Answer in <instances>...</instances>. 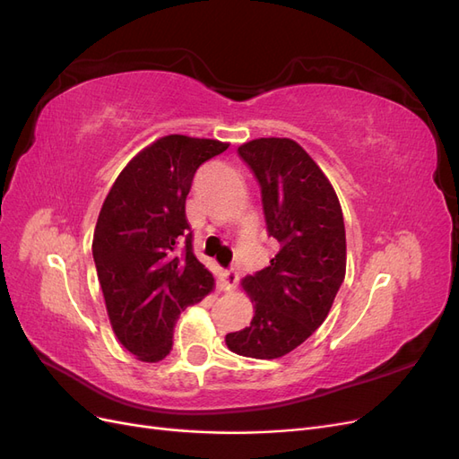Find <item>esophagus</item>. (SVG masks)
<instances>
[{
  "mask_svg": "<svg viewBox=\"0 0 459 459\" xmlns=\"http://www.w3.org/2000/svg\"><path fill=\"white\" fill-rule=\"evenodd\" d=\"M239 281V272L238 268H230L224 272V287L226 289H233Z\"/></svg>",
  "mask_w": 459,
  "mask_h": 459,
  "instance_id": "34e87169",
  "label": "esophagus"
}]
</instances>
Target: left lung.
<instances>
[{
    "label": "left lung",
    "instance_id": "8db88e82",
    "mask_svg": "<svg viewBox=\"0 0 459 459\" xmlns=\"http://www.w3.org/2000/svg\"><path fill=\"white\" fill-rule=\"evenodd\" d=\"M238 152L258 179L277 255L243 280L255 317L228 333L226 344L239 356L273 359L295 351L327 317L346 272L344 220L335 189L297 142L260 137Z\"/></svg>",
    "mask_w": 459,
    "mask_h": 459
}]
</instances>
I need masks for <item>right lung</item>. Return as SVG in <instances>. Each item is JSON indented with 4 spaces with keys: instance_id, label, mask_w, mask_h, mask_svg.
Segmentation results:
<instances>
[{
    "instance_id": "1",
    "label": "right lung",
    "mask_w": 459,
    "mask_h": 459,
    "mask_svg": "<svg viewBox=\"0 0 459 459\" xmlns=\"http://www.w3.org/2000/svg\"><path fill=\"white\" fill-rule=\"evenodd\" d=\"M228 143L166 135L120 172L93 231V262L124 349L142 362L172 351L174 325L214 287L193 253L186 199L197 169Z\"/></svg>"
}]
</instances>
